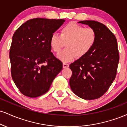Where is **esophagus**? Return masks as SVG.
<instances>
[{
  "mask_svg": "<svg viewBox=\"0 0 127 127\" xmlns=\"http://www.w3.org/2000/svg\"><path fill=\"white\" fill-rule=\"evenodd\" d=\"M68 67H69V64H67V63H63V68H68Z\"/></svg>",
  "mask_w": 127,
  "mask_h": 127,
  "instance_id": "1",
  "label": "esophagus"
}]
</instances>
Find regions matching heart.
I'll return each instance as SVG.
<instances>
[{
	"mask_svg": "<svg viewBox=\"0 0 127 127\" xmlns=\"http://www.w3.org/2000/svg\"><path fill=\"white\" fill-rule=\"evenodd\" d=\"M97 34L95 30L86 28L74 22H70L62 28L60 35L53 33L50 39V47L55 53H59L65 46L67 48L57 54L63 62H69L76 57H85L96 43Z\"/></svg>",
	"mask_w": 127,
	"mask_h": 127,
	"instance_id": "obj_1",
	"label": "heart"
}]
</instances>
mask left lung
<instances>
[{"mask_svg":"<svg viewBox=\"0 0 127 127\" xmlns=\"http://www.w3.org/2000/svg\"><path fill=\"white\" fill-rule=\"evenodd\" d=\"M95 30L96 43L85 57L70 64L72 71L69 84L77 96L86 100L101 97L117 74L119 56L115 36L105 25L95 21H81Z\"/></svg>","mask_w":127,"mask_h":127,"instance_id":"left-lung-1","label":"left lung"}]
</instances>
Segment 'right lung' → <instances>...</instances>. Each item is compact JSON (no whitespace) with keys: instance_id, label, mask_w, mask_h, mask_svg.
<instances>
[{"instance_id":"right-lung-1","label":"right lung","mask_w":127,"mask_h":127,"mask_svg":"<svg viewBox=\"0 0 127 127\" xmlns=\"http://www.w3.org/2000/svg\"><path fill=\"white\" fill-rule=\"evenodd\" d=\"M64 19L34 18L15 32L10 48L11 74L23 95L30 97L47 92L63 63L51 52V36Z\"/></svg>"}]
</instances>
